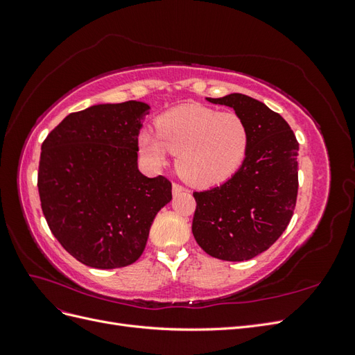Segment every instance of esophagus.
I'll return each instance as SVG.
<instances>
[{"instance_id": "esophagus-1", "label": "esophagus", "mask_w": 355, "mask_h": 355, "mask_svg": "<svg viewBox=\"0 0 355 355\" xmlns=\"http://www.w3.org/2000/svg\"><path fill=\"white\" fill-rule=\"evenodd\" d=\"M171 189H173V194L175 196H178V194H180V192H184V191H187V188L184 187V185H180V184H173V187H171Z\"/></svg>"}]
</instances>
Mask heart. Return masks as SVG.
<instances>
[{"label": "heart", "mask_w": 355, "mask_h": 355, "mask_svg": "<svg viewBox=\"0 0 355 355\" xmlns=\"http://www.w3.org/2000/svg\"><path fill=\"white\" fill-rule=\"evenodd\" d=\"M157 130L139 135L142 155L154 167L164 166L168 153L178 155L180 176L196 185L218 184L234 175L249 145V130L239 114L196 103L161 115Z\"/></svg>", "instance_id": "1"}]
</instances>
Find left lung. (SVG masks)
Masks as SVG:
<instances>
[{
  "mask_svg": "<svg viewBox=\"0 0 355 355\" xmlns=\"http://www.w3.org/2000/svg\"><path fill=\"white\" fill-rule=\"evenodd\" d=\"M207 101L234 108L249 130V145L231 179L194 192L192 234L216 259L249 261L270 249L293 216L299 144L280 114L250 96L232 93Z\"/></svg>",
  "mask_w": 355,
  "mask_h": 355,
  "instance_id": "8db88e82",
  "label": "left lung"
}]
</instances>
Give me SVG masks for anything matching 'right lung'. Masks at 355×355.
<instances>
[{"instance_id": "1", "label": "right lung", "mask_w": 355, "mask_h": 355, "mask_svg": "<svg viewBox=\"0 0 355 355\" xmlns=\"http://www.w3.org/2000/svg\"><path fill=\"white\" fill-rule=\"evenodd\" d=\"M149 105L128 101L72 112L42 142L41 209L58 241L81 263L112 270L136 262L171 182L137 168V136Z\"/></svg>"}]
</instances>
